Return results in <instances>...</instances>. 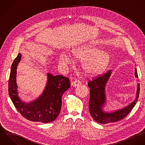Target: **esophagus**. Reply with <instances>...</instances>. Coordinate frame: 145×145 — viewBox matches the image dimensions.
Segmentation results:
<instances>
[{
  "instance_id": "1",
  "label": "esophagus",
  "mask_w": 145,
  "mask_h": 145,
  "mask_svg": "<svg viewBox=\"0 0 145 145\" xmlns=\"http://www.w3.org/2000/svg\"><path fill=\"white\" fill-rule=\"evenodd\" d=\"M80 84H81V82L79 81V80H76L74 81V82L72 83V84H71V85H72L73 87H76V86H79V85H80Z\"/></svg>"
}]
</instances>
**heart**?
I'll return each instance as SVG.
<instances>
[{
    "instance_id": "1",
    "label": "heart",
    "mask_w": 145,
    "mask_h": 145,
    "mask_svg": "<svg viewBox=\"0 0 145 145\" xmlns=\"http://www.w3.org/2000/svg\"><path fill=\"white\" fill-rule=\"evenodd\" d=\"M72 56L75 59L82 61V69L88 75H95L103 72L110 60L109 53L91 45L81 46L74 49ZM71 61V57L68 55L61 54L59 56V64L62 67L67 66Z\"/></svg>"
}]
</instances>
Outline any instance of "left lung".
Here are the masks:
<instances>
[{
    "label": "left lung",
    "instance_id": "left-lung-1",
    "mask_svg": "<svg viewBox=\"0 0 145 145\" xmlns=\"http://www.w3.org/2000/svg\"><path fill=\"white\" fill-rule=\"evenodd\" d=\"M111 74V70L103 75L96 78L90 80L88 86L89 90V109L90 114L93 119L100 123H107L120 121L125 118L132 110L135 106L139 94V84H138L137 90V96L135 100L126 106L121 109L115 110L110 113H107L103 110L105 100V87L106 84ZM135 76L138 78L137 69H135Z\"/></svg>",
    "mask_w": 145,
    "mask_h": 145
}]
</instances>
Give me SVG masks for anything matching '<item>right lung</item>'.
I'll return each mask as SVG.
<instances>
[{
  "instance_id": "obj_1",
  "label": "right lung",
  "mask_w": 145,
  "mask_h": 145,
  "mask_svg": "<svg viewBox=\"0 0 145 145\" xmlns=\"http://www.w3.org/2000/svg\"><path fill=\"white\" fill-rule=\"evenodd\" d=\"M21 58L22 55L19 53L12 63L9 78L8 93L13 104L18 112L29 121L41 123L53 121L60 113L62 96L70 87L69 79L48 73V82L42 95L35 100L25 103L18 96L16 80L17 66Z\"/></svg>"
}]
</instances>
